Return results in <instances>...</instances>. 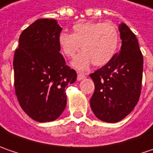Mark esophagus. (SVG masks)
Wrapping results in <instances>:
<instances>
[{
	"label": "esophagus",
	"instance_id": "1",
	"mask_svg": "<svg viewBox=\"0 0 153 153\" xmlns=\"http://www.w3.org/2000/svg\"><path fill=\"white\" fill-rule=\"evenodd\" d=\"M86 77V76L84 74L82 73H78L77 74V81H81V80L84 79Z\"/></svg>",
	"mask_w": 153,
	"mask_h": 153
}]
</instances>
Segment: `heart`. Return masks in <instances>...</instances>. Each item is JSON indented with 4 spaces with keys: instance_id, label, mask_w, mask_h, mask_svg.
Listing matches in <instances>:
<instances>
[{
    "instance_id": "1",
    "label": "heart",
    "mask_w": 153,
    "mask_h": 153,
    "mask_svg": "<svg viewBox=\"0 0 153 153\" xmlns=\"http://www.w3.org/2000/svg\"><path fill=\"white\" fill-rule=\"evenodd\" d=\"M58 43L68 58H72L82 46L83 51L74 58L71 65L78 71H86L93 63L102 66L113 59L119 45V31L111 22L81 21L73 25L72 34L60 33Z\"/></svg>"
}]
</instances>
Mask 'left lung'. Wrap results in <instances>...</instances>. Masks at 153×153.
Returning a JSON list of instances; mask_svg holds the SVG:
<instances>
[{
	"mask_svg": "<svg viewBox=\"0 0 153 153\" xmlns=\"http://www.w3.org/2000/svg\"><path fill=\"white\" fill-rule=\"evenodd\" d=\"M118 30L120 52L89 75L95 87L90 106L96 117L106 123L119 122L129 114L141 90L143 56L138 40L124 23H121Z\"/></svg>",
	"mask_w": 153,
	"mask_h": 153,
	"instance_id": "1",
	"label": "left lung"
}]
</instances>
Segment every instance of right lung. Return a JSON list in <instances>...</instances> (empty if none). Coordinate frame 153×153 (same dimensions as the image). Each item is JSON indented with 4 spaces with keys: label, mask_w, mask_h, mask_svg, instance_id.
<instances>
[{
    "label": "right lung",
    "mask_w": 153,
    "mask_h": 153,
    "mask_svg": "<svg viewBox=\"0 0 153 153\" xmlns=\"http://www.w3.org/2000/svg\"><path fill=\"white\" fill-rule=\"evenodd\" d=\"M55 19H40L21 33L13 59L15 93L21 108L40 123L56 120L66 106L68 84L76 72L65 65Z\"/></svg>",
    "instance_id": "add662e5"
}]
</instances>
